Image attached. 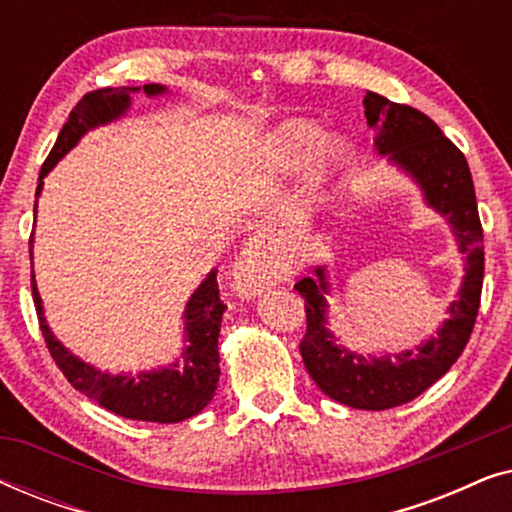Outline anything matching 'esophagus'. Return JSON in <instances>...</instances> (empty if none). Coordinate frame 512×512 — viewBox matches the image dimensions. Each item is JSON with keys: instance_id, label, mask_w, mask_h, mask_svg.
I'll use <instances>...</instances> for the list:
<instances>
[{"instance_id": "esophagus-1", "label": "esophagus", "mask_w": 512, "mask_h": 512, "mask_svg": "<svg viewBox=\"0 0 512 512\" xmlns=\"http://www.w3.org/2000/svg\"><path fill=\"white\" fill-rule=\"evenodd\" d=\"M282 275V265L277 263V256L272 254L268 237L258 233L249 237L247 247L235 263V284L244 296H256L258 291L277 282Z\"/></svg>"}]
</instances>
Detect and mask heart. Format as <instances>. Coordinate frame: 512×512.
Returning <instances> with one entry per match:
<instances>
[{"label": "heart", "mask_w": 512, "mask_h": 512, "mask_svg": "<svg viewBox=\"0 0 512 512\" xmlns=\"http://www.w3.org/2000/svg\"><path fill=\"white\" fill-rule=\"evenodd\" d=\"M317 137V125L310 121H289L279 128V149L282 156L291 165H298L310 151V146ZM345 158V142L338 135H328L319 142L317 156H314V181L324 184V181L335 172V167Z\"/></svg>", "instance_id": "1"}]
</instances>
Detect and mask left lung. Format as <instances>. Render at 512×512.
I'll return each mask as SVG.
<instances>
[{
    "label": "left lung",
    "mask_w": 512,
    "mask_h": 512,
    "mask_svg": "<svg viewBox=\"0 0 512 512\" xmlns=\"http://www.w3.org/2000/svg\"><path fill=\"white\" fill-rule=\"evenodd\" d=\"M366 121L375 132V149L415 181L422 198L450 223L459 254H464V279L447 319L415 349L382 356L359 354L338 345L328 328L331 279L326 265L303 277L296 291L305 298L307 333L300 354L307 373L328 398L356 410H387L417 398L440 380L464 352L478 317L485 247L475 202L473 177L457 146L422 111L389 102L377 93L363 97Z\"/></svg>",
    "instance_id": "1"
}]
</instances>
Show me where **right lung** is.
I'll return each mask as SVG.
<instances>
[{
	"label": "right lung",
	"instance_id": "add662e5",
	"mask_svg": "<svg viewBox=\"0 0 512 512\" xmlns=\"http://www.w3.org/2000/svg\"><path fill=\"white\" fill-rule=\"evenodd\" d=\"M144 90L146 97H158L167 93V86L160 83H146L144 88H102L88 93L76 104L69 114L67 123L62 125L58 142L48 153L44 167L39 172V186L34 195V221H37V202L44 191V179L48 172L58 165V160L81 142L86 132L100 128V125L114 123L128 114L132 107V95ZM30 237V261H32ZM34 265V263H32ZM32 298L37 307V317L41 333L51 352L53 361L58 363L62 375L69 384L90 401L100 403L109 412H116L125 419H137V422H158L174 424L198 415L214 398L216 384H219V331L226 305L219 298V284H216V270L209 272L198 289L188 298L184 310V347L177 359L163 368L142 370V373H121L111 375L109 370H100L90 366L79 356L69 352L48 326L44 305L37 289V279L32 270Z\"/></svg>",
	"mask_w": 512,
	"mask_h": 512
}]
</instances>
